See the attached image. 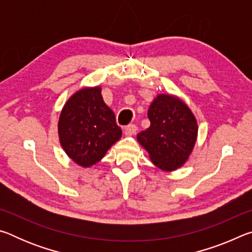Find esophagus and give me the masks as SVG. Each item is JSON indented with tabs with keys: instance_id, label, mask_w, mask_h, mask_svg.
Wrapping results in <instances>:
<instances>
[{
	"instance_id": "obj_1",
	"label": "esophagus",
	"mask_w": 252,
	"mask_h": 252,
	"mask_svg": "<svg viewBox=\"0 0 252 252\" xmlns=\"http://www.w3.org/2000/svg\"><path fill=\"white\" fill-rule=\"evenodd\" d=\"M136 131H138V127H136L135 125H129L125 127V134L126 135H133L136 133Z\"/></svg>"
}]
</instances>
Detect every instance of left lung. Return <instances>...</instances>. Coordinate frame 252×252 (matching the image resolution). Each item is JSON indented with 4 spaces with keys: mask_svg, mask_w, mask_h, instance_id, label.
<instances>
[{
    "mask_svg": "<svg viewBox=\"0 0 252 252\" xmlns=\"http://www.w3.org/2000/svg\"><path fill=\"white\" fill-rule=\"evenodd\" d=\"M151 125L136 135L151 161L164 171L182 167L198 135L194 116L185 102L169 94H159L148 110Z\"/></svg>",
    "mask_w": 252,
    "mask_h": 252,
    "instance_id": "1",
    "label": "left lung"
}]
</instances>
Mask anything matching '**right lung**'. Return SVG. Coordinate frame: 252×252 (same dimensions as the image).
<instances>
[{"instance_id": "1", "label": "right lung", "mask_w": 252, "mask_h": 252, "mask_svg": "<svg viewBox=\"0 0 252 252\" xmlns=\"http://www.w3.org/2000/svg\"><path fill=\"white\" fill-rule=\"evenodd\" d=\"M58 127L63 150L83 168L99 162L122 135L100 87L75 92L63 106Z\"/></svg>"}]
</instances>
